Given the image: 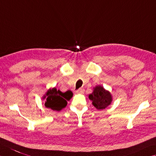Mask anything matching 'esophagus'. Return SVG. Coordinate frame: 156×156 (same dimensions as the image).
Here are the masks:
<instances>
[{
  "label": "esophagus",
  "instance_id": "obj_1",
  "mask_svg": "<svg viewBox=\"0 0 156 156\" xmlns=\"http://www.w3.org/2000/svg\"><path fill=\"white\" fill-rule=\"evenodd\" d=\"M85 91V89L83 88H79V89H77L76 91V93H83V92Z\"/></svg>",
  "mask_w": 156,
  "mask_h": 156
}]
</instances>
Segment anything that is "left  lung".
Segmentation results:
<instances>
[{
    "label": "left lung",
    "instance_id": "obj_1",
    "mask_svg": "<svg viewBox=\"0 0 156 156\" xmlns=\"http://www.w3.org/2000/svg\"><path fill=\"white\" fill-rule=\"evenodd\" d=\"M89 98L92 101L93 105L98 109H104L111 104L112 98L109 91L101 86H97Z\"/></svg>",
    "mask_w": 156,
    "mask_h": 156
}]
</instances>
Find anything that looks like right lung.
<instances>
[{
	"label": "right lung",
	"mask_w": 156,
	"mask_h": 156,
	"mask_svg": "<svg viewBox=\"0 0 156 156\" xmlns=\"http://www.w3.org/2000/svg\"><path fill=\"white\" fill-rule=\"evenodd\" d=\"M73 93L71 91L63 93L56 88L50 89L43 98V99L46 98L44 105L47 108L58 112L66 107L67 100L70 99Z\"/></svg>",
	"instance_id": "add662e5"
}]
</instances>
